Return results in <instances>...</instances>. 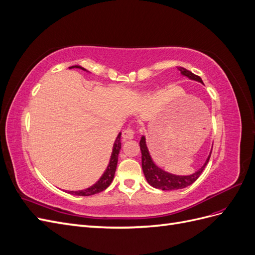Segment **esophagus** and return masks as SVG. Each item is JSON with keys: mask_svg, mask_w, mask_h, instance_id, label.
<instances>
[{"mask_svg": "<svg viewBox=\"0 0 255 255\" xmlns=\"http://www.w3.org/2000/svg\"><path fill=\"white\" fill-rule=\"evenodd\" d=\"M122 137L123 139L127 140V139H132V138L134 137V130L132 128H126L125 130L122 132Z\"/></svg>", "mask_w": 255, "mask_h": 255, "instance_id": "34e87169", "label": "esophagus"}]
</instances>
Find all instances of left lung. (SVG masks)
Here are the masks:
<instances>
[{
    "mask_svg": "<svg viewBox=\"0 0 255 255\" xmlns=\"http://www.w3.org/2000/svg\"><path fill=\"white\" fill-rule=\"evenodd\" d=\"M177 69H179L183 75L187 76V78H189L190 80H194L203 84L200 76L190 72L189 70H187V69H185L183 67H179ZM139 145H140V151H141V166H142V171L145 176V180L154 188L161 189V190L182 189L189 186V185H191L194 182H196L198 177L200 176V174L203 172L204 168L207 165L208 160H210L211 154H212V151H211L210 155H208L207 159L205 160L204 165L195 173H192L190 175H175V174L164 171L163 169H160L159 167H157L155 164H154V161L152 160V157L149 153L148 146H146L144 136L141 137Z\"/></svg>",
    "mask_w": 255,
    "mask_h": 255,
    "instance_id": "1",
    "label": "left lung"
}]
</instances>
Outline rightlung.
<instances>
[{
  "label": "right lung",
  "instance_id": "1",
  "mask_svg": "<svg viewBox=\"0 0 255 255\" xmlns=\"http://www.w3.org/2000/svg\"><path fill=\"white\" fill-rule=\"evenodd\" d=\"M70 69L72 68H79L82 69L84 71H87L86 69H84L81 66H71L69 67ZM120 138H121V133H119V135L117 136L113 146V152H112V155H111V159H110V164L107 166L106 170L104 171V173L102 174V176L100 177L99 181L92 185V186L86 188V189H83V190H78V191H68L69 194L74 195V196H92V195H96L99 194V192H101L103 190H105L107 187L110 186L113 182L114 179V175L116 172V168H117V163H118V155H119V152L121 149V141H120Z\"/></svg>",
  "mask_w": 255,
  "mask_h": 255
}]
</instances>
